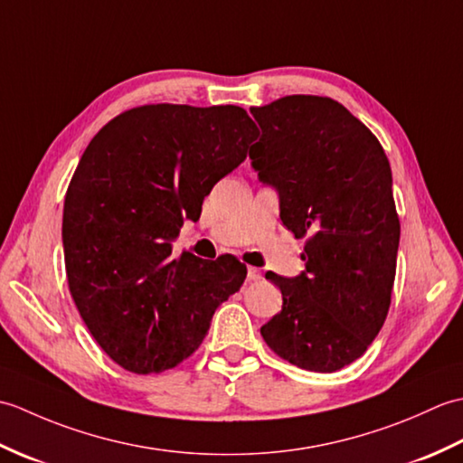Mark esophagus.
Wrapping results in <instances>:
<instances>
[{
  "instance_id": "1",
  "label": "esophagus",
  "mask_w": 463,
  "mask_h": 463,
  "mask_svg": "<svg viewBox=\"0 0 463 463\" xmlns=\"http://www.w3.org/2000/svg\"><path fill=\"white\" fill-rule=\"evenodd\" d=\"M247 279L252 282V280H260L262 279V270L257 269V267H249L247 270Z\"/></svg>"
}]
</instances>
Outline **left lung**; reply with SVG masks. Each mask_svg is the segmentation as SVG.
I'll return each instance as SVG.
<instances>
[{
    "label": "left lung",
    "instance_id": "left-lung-1",
    "mask_svg": "<svg viewBox=\"0 0 463 463\" xmlns=\"http://www.w3.org/2000/svg\"><path fill=\"white\" fill-rule=\"evenodd\" d=\"M262 129L249 156L277 186L280 219L307 237L297 279L267 272L282 310L260 334L294 366L336 372L358 360L388 317L400 221L380 141L330 97L288 95L250 107Z\"/></svg>",
    "mask_w": 463,
    "mask_h": 463
}]
</instances>
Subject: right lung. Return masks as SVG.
<instances>
[{
	"mask_svg": "<svg viewBox=\"0 0 463 463\" xmlns=\"http://www.w3.org/2000/svg\"><path fill=\"white\" fill-rule=\"evenodd\" d=\"M257 137L242 107L156 103L117 115L87 145L63 204L65 270L85 326L121 368L179 366L242 287L232 254L173 259L171 242Z\"/></svg>",
	"mask_w": 463,
	"mask_h": 463,
	"instance_id": "right-lung-1",
	"label": "right lung"
}]
</instances>
